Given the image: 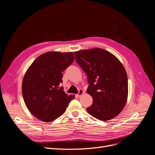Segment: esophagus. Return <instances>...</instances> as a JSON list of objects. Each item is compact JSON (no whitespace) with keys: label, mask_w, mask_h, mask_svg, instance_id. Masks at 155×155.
<instances>
[{"label":"esophagus","mask_w":155,"mask_h":155,"mask_svg":"<svg viewBox=\"0 0 155 155\" xmlns=\"http://www.w3.org/2000/svg\"><path fill=\"white\" fill-rule=\"evenodd\" d=\"M84 94V91L82 90V89H80L79 90V92H78V94L77 95V97H80L81 95H82V94Z\"/></svg>","instance_id":"esophagus-1"}]
</instances>
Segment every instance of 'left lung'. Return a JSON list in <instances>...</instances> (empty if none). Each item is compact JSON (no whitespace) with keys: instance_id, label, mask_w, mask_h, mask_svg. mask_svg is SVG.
Instances as JSON below:
<instances>
[{"instance_id":"obj_1","label":"left lung","mask_w":155,"mask_h":155,"mask_svg":"<svg viewBox=\"0 0 155 155\" xmlns=\"http://www.w3.org/2000/svg\"><path fill=\"white\" fill-rule=\"evenodd\" d=\"M74 53L76 61L87 76V92L93 98L87 112L101 120L116 117L124 109L128 95L127 76L123 64L114 55L101 48Z\"/></svg>"}]
</instances>
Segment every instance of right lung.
<instances>
[{"mask_svg": "<svg viewBox=\"0 0 155 155\" xmlns=\"http://www.w3.org/2000/svg\"><path fill=\"white\" fill-rule=\"evenodd\" d=\"M74 60L73 52H47L32 62L24 76L22 92L30 112L43 122H51L66 110L74 95L63 91L62 72Z\"/></svg>", "mask_w": 155, "mask_h": 155, "instance_id": "right-lung-1", "label": "right lung"}]
</instances>
